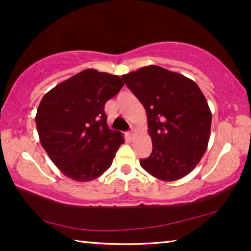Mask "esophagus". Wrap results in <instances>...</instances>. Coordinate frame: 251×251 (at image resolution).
<instances>
[{"instance_id": "34e87169", "label": "esophagus", "mask_w": 251, "mask_h": 251, "mask_svg": "<svg viewBox=\"0 0 251 251\" xmlns=\"http://www.w3.org/2000/svg\"><path fill=\"white\" fill-rule=\"evenodd\" d=\"M127 136H128L129 139H134V136H135V132H134V130H130V132L127 133Z\"/></svg>"}]
</instances>
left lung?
Returning <instances> with one entry per match:
<instances>
[{"mask_svg": "<svg viewBox=\"0 0 251 251\" xmlns=\"http://www.w3.org/2000/svg\"><path fill=\"white\" fill-rule=\"evenodd\" d=\"M147 111L152 152L140 165L160 181L173 182L196 168L210 137L211 112L192 79L159 66L123 75Z\"/></svg>", "mask_w": 251, "mask_h": 251, "instance_id": "left-lung-1", "label": "left lung"}]
</instances>
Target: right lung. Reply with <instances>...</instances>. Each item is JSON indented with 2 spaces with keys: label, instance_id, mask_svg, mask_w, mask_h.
Here are the masks:
<instances>
[{
  "label": "right lung",
  "instance_id": "right-lung-1",
  "mask_svg": "<svg viewBox=\"0 0 251 251\" xmlns=\"http://www.w3.org/2000/svg\"><path fill=\"white\" fill-rule=\"evenodd\" d=\"M123 86L117 75L86 69L42 99L35 117L41 144L67 177L93 181L111 166L124 137L108 127L104 104Z\"/></svg>",
  "mask_w": 251,
  "mask_h": 251
}]
</instances>
